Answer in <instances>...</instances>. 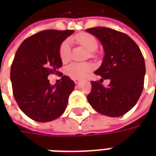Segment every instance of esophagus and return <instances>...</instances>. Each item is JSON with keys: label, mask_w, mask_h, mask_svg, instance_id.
<instances>
[{"label": "esophagus", "mask_w": 156, "mask_h": 156, "mask_svg": "<svg viewBox=\"0 0 156 156\" xmlns=\"http://www.w3.org/2000/svg\"><path fill=\"white\" fill-rule=\"evenodd\" d=\"M73 81H74L75 84H78V83L80 82V79H78V78H75V79H73Z\"/></svg>", "instance_id": "esophagus-1"}]
</instances>
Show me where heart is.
I'll use <instances>...</instances> for the list:
<instances>
[{
    "mask_svg": "<svg viewBox=\"0 0 156 156\" xmlns=\"http://www.w3.org/2000/svg\"><path fill=\"white\" fill-rule=\"evenodd\" d=\"M76 41L88 51H94L98 48V41L94 37L88 33H80L76 36ZM59 55L63 62H67L70 59V42L65 41L62 43L59 49ZM92 70V66L88 63L73 62L67 67L66 72L68 76L73 78H83Z\"/></svg>",
    "mask_w": 156,
    "mask_h": 156,
    "instance_id": "heart-1",
    "label": "heart"
}]
</instances>
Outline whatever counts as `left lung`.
<instances>
[{
    "label": "left lung",
    "mask_w": 156,
    "mask_h": 156,
    "mask_svg": "<svg viewBox=\"0 0 156 156\" xmlns=\"http://www.w3.org/2000/svg\"><path fill=\"white\" fill-rule=\"evenodd\" d=\"M86 32L100 41L105 51L101 66L94 73L110 80L107 88L91 82L88 103L99 114L122 116L136 105L144 88V57L134 40L123 32L102 27Z\"/></svg>",
    "instance_id": "left-lung-1"
}]
</instances>
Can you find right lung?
I'll list each match as a JSON object with an SVG mask.
<instances>
[{"mask_svg":"<svg viewBox=\"0 0 156 156\" xmlns=\"http://www.w3.org/2000/svg\"><path fill=\"white\" fill-rule=\"evenodd\" d=\"M73 30H46L22 41L11 68V82L16 101L27 116L37 122L60 117L67 108L74 82L62 76L51 85L49 74H57L62 65L59 55L62 42Z\"/></svg>","mask_w":156,"mask_h":156,"instance_id":"add662e5","label":"right lung"}]
</instances>
